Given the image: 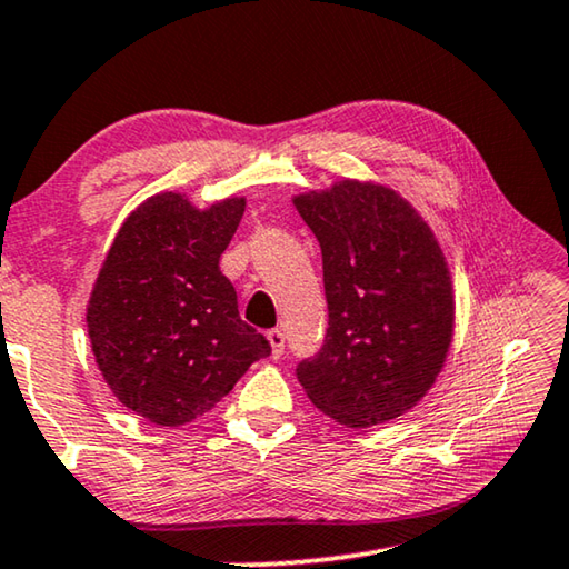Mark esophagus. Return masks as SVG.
<instances>
[{
    "mask_svg": "<svg viewBox=\"0 0 569 569\" xmlns=\"http://www.w3.org/2000/svg\"><path fill=\"white\" fill-rule=\"evenodd\" d=\"M266 337L270 341V349H273V357H281L283 349H286L283 331L281 329H270V331H266Z\"/></svg>",
    "mask_w": 569,
    "mask_h": 569,
    "instance_id": "esophagus-1",
    "label": "esophagus"
}]
</instances>
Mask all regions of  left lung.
<instances>
[{
    "mask_svg": "<svg viewBox=\"0 0 569 569\" xmlns=\"http://www.w3.org/2000/svg\"><path fill=\"white\" fill-rule=\"evenodd\" d=\"M321 246L329 327L296 377L347 428L418 405L453 337V288L436 238L398 192L355 179L293 200Z\"/></svg>",
    "mask_w": 569,
    "mask_h": 569,
    "instance_id": "8db88e82",
    "label": "left lung"
}]
</instances>
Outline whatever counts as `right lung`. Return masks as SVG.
Masks as SVG:
<instances>
[{
	"instance_id": "add662e5",
	"label": "right lung",
	"mask_w": 569,
	"mask_h": 569,
	"mask_svg": "<svg viewBox=\"0 0 569 569\" xmlns=\"http://www.w3.org/2000/svg\"><path fill=\"white\" fill-rule=\"evenodd\" d=\"M246 200L194 210L164 192L139 204L116 236L88 303L98 369L126 408L184 426L214 408L270 341L240 319L220 270Z\"/></svg>"
}]
</instances>
